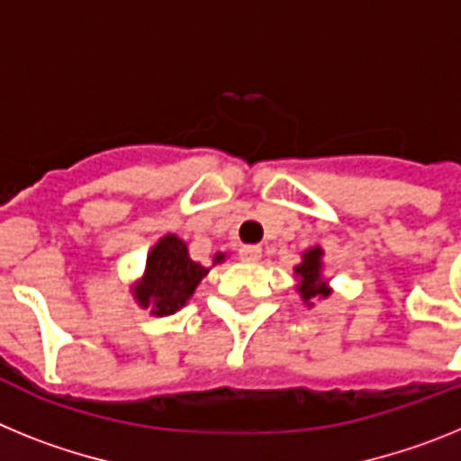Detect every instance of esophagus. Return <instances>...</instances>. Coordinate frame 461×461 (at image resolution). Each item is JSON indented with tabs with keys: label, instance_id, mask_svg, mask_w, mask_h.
Masks as SVG:
<instances>
[{
	"label": "esophagus",
	"instance_id": "esophagus-1",
	"mask_svg": "<svg viewBox=\"0 0 461 461\" xmlns=\"http://www.w3.org/2000/svg\"><path fill=\"white\" fill-rule=\"evenodd\" d=\"M239 258H241L243 262H259V258H262V248H259V246H243L241 250H239Z\"/></svg>",
	"mask_w": 461,
	"mask_h": 461
}]
</instances>
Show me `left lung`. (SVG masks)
Segmentation results:
<instances>
[{"label":"left lung","mask_w":461,"mask_h":461,"mask_svg":"<svg viewBox=\"0 0 461 461\" xmlns=\"http://www.w3.org/2000/svg\"><path fill=\"white\" fill-rule=\"evenodd\" d=\"M322 248L315 246L302 255V264L294 267V274L299 278L297 292L302 294L306 306H313V299H327L331 290L327 287L325 278H322Z\"/></svg>","instance_id":"1"}]
</instances>
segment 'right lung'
Here are the masks:
<instances>
[{
    "label": "right lung",
    "instance_id": "obj_1",
    "mask_svg": "<svg viewBox=\"0 0 461 461\" xmlns=\"http://www.w3.org/2000/svg\"><path fill=\"white\" fill-rule=\"evenodd\" d=\"M220 262H225V253H215L213 264ZM208 271V267L190 258L183 239L167 234L150 248L146 271L141 280L134 283L131 294L139 306L150 308V315H171L190 302Z\"/></svg>",
    "mask_w": 461,
    "mask_h": 461
}]
</instances>
